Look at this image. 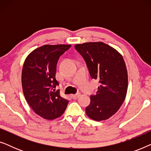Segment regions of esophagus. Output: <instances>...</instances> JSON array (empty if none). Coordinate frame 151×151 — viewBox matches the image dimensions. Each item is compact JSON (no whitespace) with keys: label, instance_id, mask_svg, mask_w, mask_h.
Here are the masks:
<instances>
[{"label":"esophagus","instance_id":"34e87169","mask_svg":"<svg viewBox=\"0 0 151 151\" xmlns=\"http://www.w3.org/2000/svg\"><path fill=\"white\" fill-rule=\"evenodd\" d=\"M80 95H81V94H80V93L78 92V93H76V94L72 95L71 97H72V98L74 99V100H76V99H77L78 98H79V96H80Z\"/></svg>","mask_w":151,"mask_h":151}]
</instances>
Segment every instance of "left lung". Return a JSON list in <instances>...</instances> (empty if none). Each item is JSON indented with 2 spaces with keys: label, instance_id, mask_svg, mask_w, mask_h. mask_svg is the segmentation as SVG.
<instances>
[{
  "label": "left lung",
  "instance_id": "8db88e82",
  "mask_svg": "<svg viewBox=\"0 0 151 151\" xmlns=\"http://www.w3.org/2000/svg\"><path fill=\"white\" fill-rule=\"evenodd\" d=\"M93 79L99 80L96 95L91 96L86 113L96 121L109 119L122 104L127 96L128 73L122 55L102 42L77 44Z\"/></svg>",
  "mask_w": 151,
  "mask_h": 151
}]
</instances>
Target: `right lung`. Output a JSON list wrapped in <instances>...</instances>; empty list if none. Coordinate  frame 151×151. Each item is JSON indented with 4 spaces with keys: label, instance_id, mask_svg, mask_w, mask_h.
I'll return each mask as SVG.
<instances>
[{
    "label": "right lung",
    "instance_id": "right-lung-1",
    "mask_svg": "<svg viewBox=\"0 0 151 151\" xmlns=\"http://www.w3.org/2000/svg\"><path fill=\"white\" fill-rule=\"evenodd\" d=\"M70 45H46L27 57L22 71V91L27 102L37 115L54 119L65 112L69 101L62 98L55 78L56 65L60 55Z\"/></svg>",
    "mask_w": 151,
    "mask_h": 151
}]
</instances>
